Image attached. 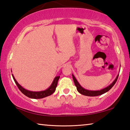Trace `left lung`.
<instances>
[{
	"label": "left lung",
	"mask_w": 130,
	"mask_h": 130,
	"mask_svg": "<svg viewBox=\"0 0 130 130\" xmlns=\"http://www.w3.org/2000/svg\"><path fill=\"white\" fill-rule=\"evenodd\" d=\"M118 76H119V74L117 76V77H116V78L115 79V80L113 81L112 83L109 86L105 88L101 89L100 91H90V90L85 89L81 87L80 84L78 83L77 80L76 79L75 77L73 76V74H72V77H73L74 84L76 85L77 91L80 93L83 94V95L87 96H99V95H101V94H103L105 93H106L107 92H108L109 90L111 89L113 85H115L116 81L118 80Z\"/></svg>",
	"instance_id": "left-lung-1"
}]
</instances>
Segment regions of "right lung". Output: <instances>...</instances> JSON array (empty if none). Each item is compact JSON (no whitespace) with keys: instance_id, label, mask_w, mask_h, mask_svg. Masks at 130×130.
<instances>
[{"instance_id":"1","label":"right lung","mask_w":130,"mask_h":130,"mask_svg":"<svg viewBox=\"0 0 130 130\" xmlns=\"http://www.w3.org/2000/svg\"><path fill=\"white\" fill-rule=\"evenodd\" d=\"M12 76L15 84H17L19 89L22 92V93H23L25 96H27L28 98L31 99H42L51 95V94L53 93L54 91H56V88L57 86V83H58V81L59 80V78H60V76L56 77L54 78L53 81L51 85L49 87V88L45 90V91L40 92H33L28 91V90L23 88L21 85L19 84L18 83L17 80H15L13 74H12Z\"/></svg>"}]
</instances>
